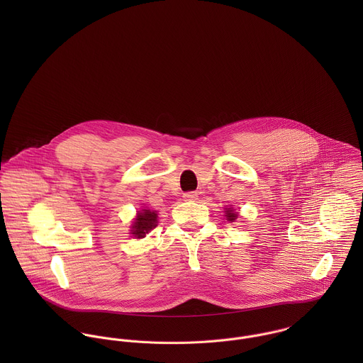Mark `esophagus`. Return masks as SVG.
Wrapping results in <instances>:
<instances>
[{"label": "esophagus", "instance_id": "34e87169", "mask_svg": "<svg viewBox=\"0 0 363 363\" xmlns=\"http://www.w3.org/2000/svg\"><path fill=\"white\" fill-rule=\"evenodd\" d=\"M184 200L186 201H196L199 199V193L197 191H189V193H184Z\"/></svg>", "mask_w": 363, "mask_h": 363}]
</instances>
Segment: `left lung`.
<instances>
[{"label":"left lung","instance_id":"obj_1","mask_svg":"<svg viewBox=\"0 0 363 363\" xmlns=\"http://www.w3.org/2000/svg\"><path fill=\"white\" fill-rule=\"evenodd\" d=\"M226 218H228L230 222H233V220L238 218V213L233 212L232 209H228V211H226Z\"/></svg>","mask_w":363,"mask_h":363}]
</instances>
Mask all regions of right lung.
Segmentation results:
<instances>
[{
	"label": "right lung",
	"mask_w": 363,
	"mask_h": 363,
	"mask_svg": "<svg viewBox=\"0 0 363 363\" xmlns=\"http://www.w3.org/2000/svg\"><path fill=\"white\" fill-rule=\"evenodd\" d=\"M156 212L150 211V209H143L138 216L135 218L134 223H133V230L131 233L134 235L135 239H141L145 238L147 233H150L156 226Z\"/></svg>",
	"instance_id": "add662e5"
}]
</instances>
